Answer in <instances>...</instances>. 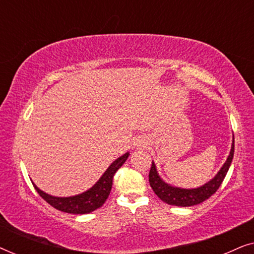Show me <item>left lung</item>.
<instances>
[{
  "label": "left lung",
  "mask_w": 254,
  "mask_h": 254,
  "mask_svg": "<svg viewBox=\"0 0 254 254\" xmlns=\"http://www.w3.org/2000/svg\"><path fill=\"white\" fill-rule=\"evenodd\" d=\"M235 152V138L232 136L231 149L229 152V156L222 168L218 170V172L211 178L209 182H207L203 185L195 189H183V187L173 186L171 184H168L162 179L156 168V164L152 162L150 172H149V183H150L151 189L154 190L156 195H157L165 203L171 204V206L178 207H190L195 206L213 195L218 190L222 182L227 176L228 170L230 168L232 158H234Z\"/></svg>",
  "instance_id": "left-lung-1"
}]
</instances>
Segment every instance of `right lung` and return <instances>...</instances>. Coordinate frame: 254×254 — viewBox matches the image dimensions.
I'll return each instance as SVG.
<instances>
[{
  "instance_id": "right-lung-1",
  "label": "right lung",
  "mask_w": 254,
  "mask_h": 254,
  "mask_svg": "<svg viewBox=\"0 0 254 254\" xmlns=\"http://www.w3.org/2000/svg\"><path fill=\"white\" fill-rule=\"evenodd\" d=\"M129 152H126L123 156H120L119 158H117L109 168L106 169V171L103 173L102 177L97 180L95 185L90 187L89 190H84V192L76 194V195L71 196H54L51 195L44 190H41L36 184H33L34 189L39 195L43 199L51 204L52 207H54L55 209L64 211L68 214H89L98 209L105 203V201L110 195L111 190H112V180L118 170L124 165V163L127 161Z\"/></svg>"
}]
</instances>
